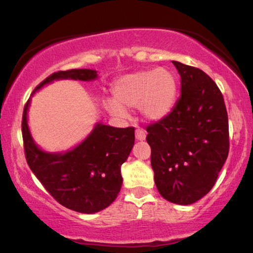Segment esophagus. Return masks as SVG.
<instances>
[{
	"instance_id": "1",
	"label": "esophagus",
	"mask_w": 253,
	"mask_h": 253,
	"mask_svg": "<svg viewBox=\"0 0 253 253\" xmlns=\"http://www.w3.org/2000/svg\"><path fill=\"white\" fill-rule=\"evenodd\" d=\"M145 138H146V133L144 132V129L136 128L135 129V139H136V140L143 141V140H145Z\"/></svg>"
}]
</instances>
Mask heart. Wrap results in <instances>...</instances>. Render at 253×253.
Here are the masks:
<instances>
[{"instance_id": "b5f03b06", "label": "heart", "mask_w": 253, "mask_h": 253, "mask_svg": "<svg viewBox=\"0 0 253 253\" xmlns=\"http://www.w3.org/2000/svg\"><path fill=\"white\" fill-rule=\"evenodd\" d=\"M114 101L106 108L114 117L125 119V108H134L149 120H161L172 109L177 95V81L167 69L138 71L119 78L113 86Z\"/></svg>"}]
</instances>
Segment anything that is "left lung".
I'll list each match as a JSON object with an SVG mask.
<instances>
[{"label":"left lung","mask_w":253,"mask_h":253,"mask_svg":"<svg viewBox=\"0 0 253 253\" xmlns=\"http://www.w3.org/2000/svg\"><path fill=\"white\" fill-rule=\"evenodd\" d=\"M172 63L181 96L167 117L146 127V140L159 194L191 205L210 193L227 159L228 117L221 91L207 74Z\"/></svg>","instance_id":"left-lung-1"}]
</instances>
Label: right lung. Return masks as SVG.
I'll return each mask as SVG.
<instances>
[{"instance_id":"obj_1","label":"right lung","mask_w":253,"mask_h":253,"mask_svg":"<svg viewBox=\"0 0 253 253\" xmlns=\"http://www.w3.org/2000/svg\"><path fill=\"white\" fill-rule=\"evenodd\" d=\"M96 77V71L89 69L58 71L46 77L36 90L53 80L91 81ZM28 104L30 100L25 104L21 125L25 157L43 188L57 202L78 213L91 214L108 207L121 189V165L134 145V127L117 128L98 124L74 150L52 155L38 149L32 139Z\"/></svg>"}]
</instances>
